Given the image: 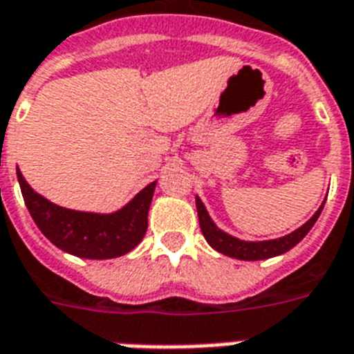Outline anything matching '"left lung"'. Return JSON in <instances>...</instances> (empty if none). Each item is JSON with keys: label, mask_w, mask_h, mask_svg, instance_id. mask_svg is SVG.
<instances>
[{"label": "left lung", "mask_w": 354, "mask_h": 354, "mask_svg": "<svg viewBox=\"0 0 354 354\" xmlns=\"http://www.w3.org/2000/svg\"><path fill=\"white\" fill-rule=\"evenodd\" d=\"M324 204L319 205L318 211L301 227H297L296 232L288 233L285 236H279V239H274V241L250 242L241 241V239H236V236H232L230 233L218 230L215 222L211 221L209 213L205 209V205L202 204V200L196 196V211H198L200 230L204 233L205 241L209 242V246L215 248L216 252L224 253L227 257L241 259V261H263V259L275 257V255H281V253H286L288 250H292L297 242L303 241V236L313 230V226L318 221L319 213L324 209Z\"/></svg>", "instance_id": "1"}]
</instances>
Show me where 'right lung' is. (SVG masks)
<instances>
[{"instance_id":"1","label":"right lung","mask_w":354,"mask_h":354,"mask_svg":"<svg viewBox=\"0 0 354 354\" xmlns=\"http://www.w3.org/2000/svg\"><path fill=\"white\" fill-rule=\"evenodd\" d=\"M19 187L25 205L40 232L57 248L82 259H115L132 252L143 241L156 182L139 191L115 213H86L66 209L32 191L19 169Z\"/></svg>"}]
</instances>
